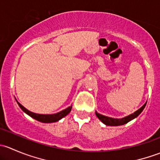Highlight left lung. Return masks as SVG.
<instances>
[{
  "label": "left lung",
  "mask_w": 160,
  "mask_h": 160,
  "mask_svg": "<svg viewBox=\"0 0 160 160\" xmlns=\"http://www.w3.org/2000/svg\"><path fill=\"white\" fill-rule=\"evenodd\" d=\"M146 103L147 102L145 103L144 105L142 106L138 110L135 111V112L129 114V115L126 116V117L122 118H113L102 115V114H99V113H98L97 111L95 112V114H96L97 117H98V118L101 121V122H103L104 125H108V126H119V125H125V124L128 123V122H130V121L133 120L134 118L138 117V116L141 114L142 111H143V109L145 108V107H146Z\"/></svg>",
  "instance_id": "obj_1"
}]
</instances>
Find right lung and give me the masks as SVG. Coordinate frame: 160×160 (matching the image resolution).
Returning <instances> with one entry per match:
<instances>
[{
    "label": "right lung",
    "mask_w": 160,
    "mask_h": 160,
    "mask_svg": "<svg viewBox=\"0 0 160 160\" xmlns=\"http://www.w3.org/2000/svg\"><path fill=\"white\" fill-rule=\"evenodd\" d=\"M17 103L18 104L19 107L21 108V109H22L24 112L26 113L28 115H29L30 117L32 118L35 119V120L38 121V122H43V123H52V122H58V121H59L60 119H62V118L67 116L71 111V109H72V105H70V107H68L67 108L64 109V110L59 111V112L58 113H56V114H42L32 112V111H28V109L25 108L23 105H22V104L18 102V101H17Z\"/></svg>",
    "instance_id": "1"
}]
</instances>
